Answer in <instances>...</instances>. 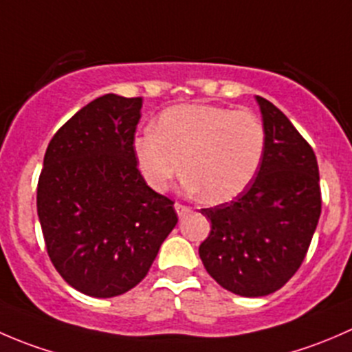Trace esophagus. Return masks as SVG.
<instances>
[{"label": "esophagus", "mask_w": 352, "mask_h": 352, "mask_svg": "<svg viewBox=\"0 0 352 352\" xmlns=\"http://www.w3.org/2000/svg\"><path fill=\"white\" fill-rule=\"evenodd\" d=\"M173 208H175V212H177V216H179V218H182V216H186L187 212L190 211V208L179 204V202H175V206H173Z\"/></svg>", "instance_id": "esophagus-1"}]
</instances>
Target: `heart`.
<instances>
[{"label": "heart", "mask_w": 352, "mask_h": 352, "mask_svg": "<svg viewBox=\"0 0 352 352\" xmlns=\"http://www.w3.org/2000/svg\"><path fill=\"white\" fill-rule=\"evenodd\" d=\"M133 153L151 189L163 192L184 170L190 192L219 204L240 196L257 175L265 127L248 110L180 104L134 138Z\"/></svg>", "instance_id": "obj_1"}]
</instances>
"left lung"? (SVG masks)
I'll use <instances>...</instances> for the list:
<instances>
[{
	"label": "left lung",
	"instance_id": "1",
	"mask_svg": "<svg viewBox=\"0 0 352 352\" xmlns=\"http://www.w3.org/2000/svg\"><path fill=\"white\" fill-rule=\"evenodd\" d=\"M255 100L265 127L261 168L232 202L201 209L211 233L199 247L209 276L247 298L274 293L293 278L322 211L314 150L276 105Z\"/></svg>",
	"mask_w": 352,
	"mask_h": 352
}]
</instances>
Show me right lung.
I'll list each match as a JSON object with an SVG mask.
<instances>
[{
  "instance_id": "right-lung-1",
  "label": "right lung",
  "mask_w": 352,
  "mask_h": 352,
  "mask_svg": "<svg viewBox=\"0 0 352 352\" xmlns=\"http://www.w3.org/2000/svg\"><path fill=\"white\" fill-rule=\"evenodd\" d=\"M141 98H95L54 134L37 187L52 264L69 286L112 298L140 285L175 228L168 197L138 170L133 140Z\"/></svg>"
}]
</instances>
